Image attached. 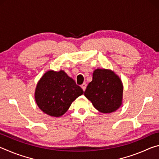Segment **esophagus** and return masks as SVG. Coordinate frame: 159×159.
<instances>
[{"label":"esophagus","instance_id":"34e87169","mask_svg":"<svg viewBox=\"0 0 159 159\" xmlns=\"http://www.w3.org/2000/svg\"><path fill=\"white\" fill-rule=\"evenodd\" d=\"M81 88L83 91L85 90V88H86V84L85 83H83V84L81 85Z\"/></svg>","mask_w":159,"mask_h":159}]
</instances>
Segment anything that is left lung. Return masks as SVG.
Returning a JSON list of instances; mask_svg holds the SVG:
<instances>
[{"label": "left lung", "mask_w": 159, "mask_h": 159, "mask_svg": "<svg viewBox=\"0 0 159 159\" xmlns=\"http://www.w3.org/2000/svg\"><path fill=\"white\" fill-rule=\"evenodd\" d=\"M123 87L120 78L111 70L97 69L84 95L94 107L104 114L114 112L122 104Z\"/></svg>", "instance_id": "left-lung-1"}]
</instances>
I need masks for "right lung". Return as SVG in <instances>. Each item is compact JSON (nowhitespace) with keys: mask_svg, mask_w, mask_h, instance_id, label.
I'll use <instances>...</instances> for the list:
<instances>
[{"mask_svg":"<svg viewBox=\"0 0 159 159\" xmlns=\"http://www.w3.org/2000/svg\"><path fill=\"white\" fill-rule=\"evenodd\" d=\"M83 94L82 88L62 70H50L38 83L35 99L45 114L59 117L65 114L72 102Z\"/></svg>","mask_w":159,"mask_h":159,"instance_id":"right-lung-1","label":"right lung"}]
</instances>
